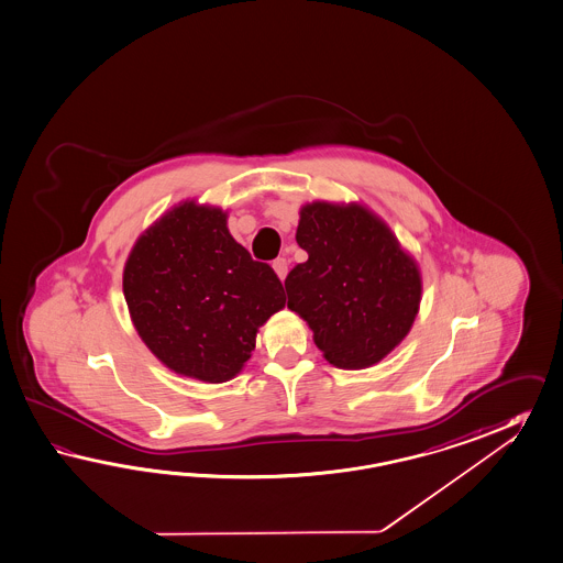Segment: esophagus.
I'll use <instances>...</instances> for the list:
<instances>
[{"instance_id":"34e87169","label":"esophagus","mask_w":563,"mask_h":563,"mask_svg":"<svg viewBox=\"0 0 563 563\" xmlns=\"http://www.w3.org/2000/svg\"><path fill=\"white\" fill-rule=\"evenodd\" d=\"M288 260L286 257H277V260L274 261V269L275 274H277V277L284 282L286 279V275H288Z\"/></svg>"}]
</instances>
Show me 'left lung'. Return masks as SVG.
<instances>
[{
    "instance_id": "8db88e82",
    "label": "left lung",
    "mask_w": 563,
    "mask_h": 563,
    "mask_svg": "<svg viewBox=\"0 0 563 563\" xmlns=\"http://www.w3.org/2000/svg\"><path fill=\"white\" fill-rule=\"evenodd\" d=\"M296 241L308 261L286 277L288 308L308 322L324 360L341 369L384 360L417 318V261L355 202L306 203Z\"/></svg>"
}]
</instances>
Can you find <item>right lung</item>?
<instances>
[{
  "label": "right lung",
  "instance_id": "add662e5",
  "mask_svg": "<svg viewBox=\"0 0 563 563\" xmlns=\"http://www.w3.org/2000/svg\"><path fill=\"white\" fill-rule=\"evenodd\" d=\"M122 288L153 355L175 374L208 384L239 374L260 327L286 306L279 277L232 239L227 212L194 200L139 236Z\"/></svg>",
  "mask_w": 563,
  "mask_h": 563
}]
</instances>
